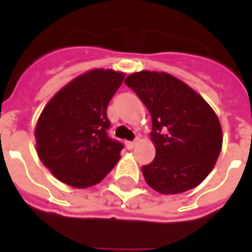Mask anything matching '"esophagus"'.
Wrapping results in <instances>:
<instances>
[{
	"instance_id": "1",
	"label": "esophagus",
	"mask_w": 252,
	"mask_h": 252,
	"mask_svg": "<svg viewBox=\"0 0 252 252\" xmlns=\"http://www.w3.org/2000/svg\"><path fill=\"white\" fill-rule=\"evenodd\" d=\"M137 143H139V139H135L133 142H126V146H128V148H133Z\"/></svg>"
}]
</instances>
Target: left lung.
Here are the masks:
<instances>
[{
	"mask_svg": "<svg viewBox=\"0 0 252 252\" xmlns=\"http://www.w3.org/2000/svg\"><path fill=\"white\" fill-rule=\"evenodd\" d=\"M126 86L153 119L157 154L143 166L144 180L162 194H178L205 180L220 155L222 131L215 110L185 82L167 72H133Z\"/></svg>",
	"mask_w": 252,
	"mask_h": 252,
	"instance_id": "left-lung-1",
	"label": "left lung"
}]
</instances>
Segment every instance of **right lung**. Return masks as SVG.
<instances>
[{
  "instance_id": "obj_1",
  "label": "right lung",
  "mask_w": 252,
  "mask_h": 252,
  "mask_svg": "<svg viewBox=\"0 0 252 252\" xmlns=\"http://www.w3.org/2000/svg\"><path fill=\"white\" fill-rule=\"evenodd\" d=\"M124 77L115 70H90L44 106L35 128L36 150L63 184L77 189L97 185L119 162L123 144L106 133V108Z\"/></svg>"
}]
</instances>
